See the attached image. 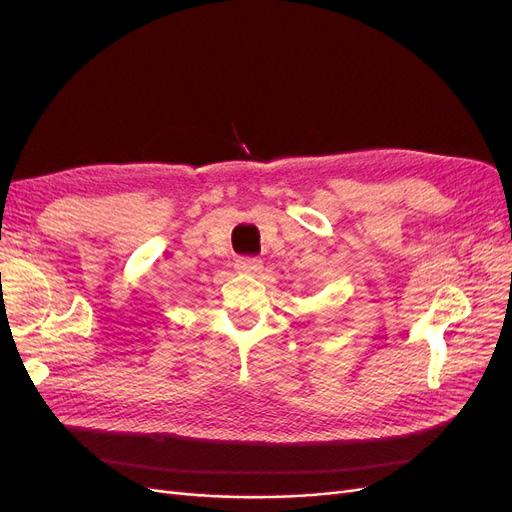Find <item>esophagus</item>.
Wrapping results in <instances>:
<instances>
[{
	"mask_svg": "<svg viewBox=\"0 0 512 512\" xmlns=\"http://www.w3.org/2000/svg\"><path fill=\"white\" fill-rule=\"evenodd\" d=\"M235 269L239 273H256V271L262 269V260H258L254 256H243L235 262Z\"/></svg>",
	"mask_w": 512,
	"mask_h": 512,
	"instance_id": "esophagus-1",
	"label": "esophagus"
}]
</instances>
